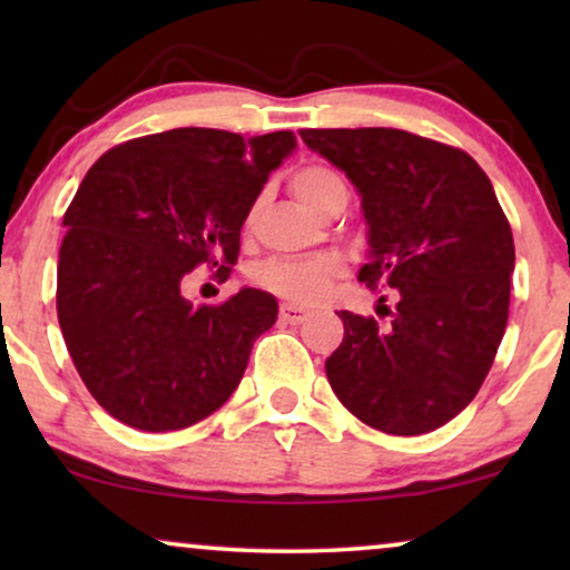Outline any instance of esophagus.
Listing matches in <instances>:
<instances>
[{
    "mask_svg": "<svg viewBox=\"0 0 570 570\" xmlns=\"http://www.w3.org/2000/svg\"><path fill=\"white\" fill-rule=\"evenodd\" d=\"M306 318H308V308L295 306V303H283V306H279V322L301 324L306 322Z\"/></svg>",
    "mask_w": 570,
    "mask_h": 570,
    "instance_id": "obj_1",
    "label": "esophagus"
}]
</instances>
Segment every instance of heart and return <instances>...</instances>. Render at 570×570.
<instances>
[{"mask_svg":"<svg viewBox=\"0 0 570 570\" xmlns=\"http://www.w3.org/2000/svg\"><path fill=\"white\" fill-rule=\"evenodd\" d=\"M291 189L303 205L318 213L332 199V194L345 189V184L330 166L303 163L291 174ZM342 275H345L342 256L318 254L303 259H267L254 269V283L279 298L318 303Z\"/></svg>","mask_w":570,"mask_h":570,"instance_id":"1","label":"heart"}]
</instances>
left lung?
I'll return each instance as SVG.
<instances>
[{
    "mask_svg": "<svg viewBox=\"0 0 570 570\" xmlns=\"http://www.w3.org/2000/svg\"><path fill=\"white\" fill-rule=\"evenodd\" d=\"M301 137L363 194L371 259L357 279L396 298L384 326L337 311L345 337L326 379L365 425L431 433L480 392L509 322L517 254L493 184L472 155L404 129Z\"/></svg>",
    "mask_w": 570,
    "mask_h": 570,
    "instance_id": "left-lung-1",
    "label": "left lung"
}]
</instances>
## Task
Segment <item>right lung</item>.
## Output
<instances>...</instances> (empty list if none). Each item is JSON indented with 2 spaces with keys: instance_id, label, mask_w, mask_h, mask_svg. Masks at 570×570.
<instances>
[{
  "instance_id": "1",
  "label": "right lung",
  "mask_w": 570,
  "mask_h": 570,
  "mask_svg": "<svg viewBox=\"0 0 570 570\" xmlns=\"http://www.w3.org/2000/svg\"><path fill=\"white\" fill-rule=\"evenodd\" d=\"M293 147V131L244 139L181 127L116 145L85 174L65 213L57 316L108 415L145 433L181 431L236 392L277 301L244 287L194 306L181 287L197 267L230 277L248 209Z\"/></svg>"
}]
</instances>
